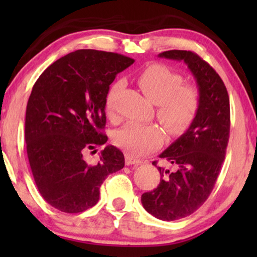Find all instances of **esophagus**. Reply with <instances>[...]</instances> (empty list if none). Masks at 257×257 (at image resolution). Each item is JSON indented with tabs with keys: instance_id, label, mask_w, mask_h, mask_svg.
<instances>
[{
	"instance_id": "esophagus-1",
	"label": "esophagus",
	"mask_w": 257,
	"mask_h": 257,
	"mask_svg": "<svg viewBox=\"0 0 257 257\" xmlns=\"http://www.w3.org/2000/svg\"><path fill=\"white\" fill-rule=\"evenodd\" d=\"M142 163H143L142 160L135 159V158H132V157H130V156H126L125 157V164L127 165V166H130V165H140Z\"/></svg>"
}]
</instances>
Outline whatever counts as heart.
Masks as SVG:
<instances>
[{"mask_svg": "<svg viewBox=\"0 0 257 257\" xmlns=\"http://www.w3.org/2000/svg\"><path fill=\"white\" fill-rule=\"evenodd\" d=\"M137 83L147 99L157 105V118L171 135L188 128L199 110V90L192 84H182L184 77L163 64H152L139 73ZM118 85H111L105 97L107 115L114 114V98ZM114 144L126 153L140 157L157 149L163 142V132L156 125L127 122L117 130Z\"/></svg>", "mask_w": 257, "mask_h": 257, "instance_id": "heart-1", "label": "heart"}]
</instances>
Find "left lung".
Returning a JSON list of instances; mask_svg holds the SVG:
<instances>
[{"label":"left lung","mask_w":257,"mask_h":257,"mask_svg":"<svg viewBox=\"0 0 257 257\" xmlns=\"http://www.w3.org/2000/svg\"><path fill=\"white\" fill-rule=\"evenodd\" d=\"M159 57L184 61L194 76L200 96L198 113L187 131L159 156L167 161V167H158L159 185L142 195L144 208L150 214L174 221L194 213L213 191L229 139V97L215 70L195 52L170 50Z\"/></svg>","instance_id":"8db88e82"}]
</instances>
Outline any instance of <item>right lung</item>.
Listing matches in <instances>:
<instances>
[{"label": "right lung", "instance_id": "obj_1", "mask_svg": "<svg viewBox=\"0 0 257 257\" xmlns=\"http://www.w3.org/2000/svg\"><path fill=\"white\" fill-rule=\"evenodd\" d=\"M133 63L83 49L52 63L35 83L26 112L27 153L38 191L56 209L73 214L93 207L107 175L124 167V154L112 145L94 165L84 153L107 142L101 131L105 97L115 76Z\"/></svg>", "mask_w": 257, "mask_h": 257}]
</instances>
